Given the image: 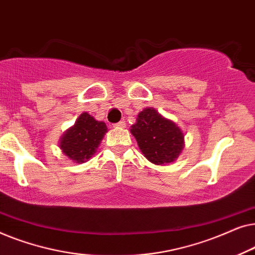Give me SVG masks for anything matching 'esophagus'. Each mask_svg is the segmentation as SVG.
<instances>
[{"label":"esophagus","instance_id":"1","mask_svg":"<svg viewBox=\"0 0 255 255\" xmlns=\"http://www.w3.org/2000/svg\"><path fill=\"white\" fill-rule=\"evenodd\" d=\"M114 127L115 128H125L127 127V123H125L124 121H121V122H118V123L114 124Z\"/></svg>","mask_w":255,"mask_h":255}]
</instances>
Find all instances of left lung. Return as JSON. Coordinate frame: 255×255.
I'll return each mask as SVG.
<instances>
[{
  "mask_svg": "<svg viewBox=\"0 0 255 255\" xmlns=\"http://www.w3.org/2000/svg\"><path fill=\"white\" fill-rule=\"evenodd\" d=\"M130 131L145 158L155 165L173 162L183 149L184 135L180 128L152 108L138 115Z\"/></svg>",
  "mask_w": 255,
  "mask_h": 255,
  "instance_id": "1",
  "label": "left lung"
}]
</instances>
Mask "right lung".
I'll use <instances>...</instances> for the list:
<instances>
[{
    "label": "right lung",
    "instance_id": "add662e5",
    "mask_svg": "<svg viewBox=\"0 0 255 255\" xmlns=\"http://www.w3.org/2000/svg\"><path fill=\"white\" fill-rule=\"evenodd\" d=\"M106 132V123L85 113L61 138L60 148L73 161L85 162L94 155Z\"/></svg>",
    "mask_w": 255,
    "mask_h": 255
}]
</instances>
